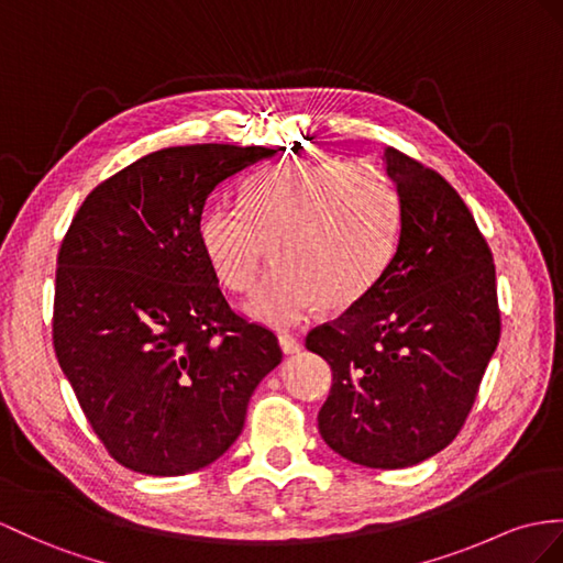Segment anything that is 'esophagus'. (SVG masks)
Instances as JSON below:
<instances>
[{
  "label": "esophagus",
  "instance_id": "obj_1",
  "mask_svg": "<svg viewBox=\"0 0 563 563\" xmlns=\"http://www.w3.org/2000/svg\"><path fill=\"white\" fill-rule=\"evenodd\" d=\"M279 346H282V351L286 355H294V353L300 351V341L296 336H291V334H279Z\"/></svg>",
  "mask_w": 563,
  "mask_h": 563
}]
</instances>
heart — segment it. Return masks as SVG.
<instances>
[{"label": "heart", "instance_id": "heart-1", "mask_svg": "<svg viewBox=\"0 0 563 563\" xmlns=\"http://www.w3.org/2000/svg\"><path fill=\"white\" fill-rule=\"evenodd\" d=\"M399 202L385 178L355 164L294 159L245 186L243 210L217 202L200 249L229 291L251 294L255 320L291 327L322 306L346 310L373 289L394 253Z\"/></svg>", "mask_w": 563, "mask_h": 563}]
</instances>
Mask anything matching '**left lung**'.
<instances>
[{
    "label": "left lung",
    "mask_w": 563,
    "mask_h": 563,
    "mask_svg": "<svg viewBox=\"0 0 563 563\" xmlns=\"http://www.w3.org/2000/svg\"><path fill=\"white\" fill-rule=\"evenodd\" d=\"M401 236L385 272L308 351L332 367L322 440L365 468H408L461 432L499 344L492 251L446 178L387 147Z\"/></svg>",
    "instance_id": "8db88e82"
}]
</instances>
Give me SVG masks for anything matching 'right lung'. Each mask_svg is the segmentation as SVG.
I'll list each match as a JSON object with an SVG mask.
<instances>
[{
	"label": "right lung",
	"mask_w": 563,
	"mask_h": 563,
	"mask_svg": "<svg viewBox=\"0 0 563 563\" xmlns=\"http://www.w3.org/2000/svg\"><path fill=\"white\" fill-rule=\"evenodd\" d=\"M282 147L181 145L102 181L62 241L54 353L95 434L143 475H186L243 430L282 363L267 327L231 310L200 249L212 190Z\"/></svg>",
	"instance_id": "1"
}]
</instances>
